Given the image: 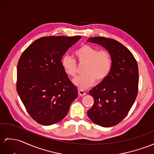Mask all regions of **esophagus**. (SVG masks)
Listing matches in <instances>:
<instances>
[{"label":"esophagus","mask_w":154,"mask_h":154,"mask_svg":"<svg viewBox=\"0 0 154 154\" xmlns=\"http://www.w3.org/2000/svg\"><path fill=\"white\" fill-rule=\"evenodd\" d=\"M78 94L80 95V96H81V97H83V96L85 95V94H86V92H85V91H84V90L79 89V90H78Z\"/></svg>","instance_id":"obj_1"}]
</instances>
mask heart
I'll return each mask as SVG.
<instances>
[{"label": "heart", "instance_id": "b5f03b06", "mask_svg": "<svg viewBox=\"0 0 154 154\" xmlns=\"http://www.w3.org/2000/svg\"><path fill=\"white\" fill-rule=\"evenodd\" d=\"M74 57L80 65H84V74L78 76L73 81L74 84L80 89L91 87L97 82L105 80L110 74L112 66V59L107 50H100L89 46L83 45L74 51ZM61 66L65 72L70 77L77 73V64L69 56L61 59Z\"/></svg>", "mask_w": 154, "mask_h": 154}]
</instances>
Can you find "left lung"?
<instances>
[{"label": "left lung", "mask_w": 154, "mask_h": 154, "mask_svg": "<svg viewBox=\"0 0 154 154\" xmlns=\"http://www.w3.org/2000/svg\"><path fill=\"white\" fill-rule=\"evenodd\" d=\"M87 42L104 47L112 59V69L107 78L89 91L94 104L88 111V116L98 125H116L125 118L137 98V61L128 49L115 40L96 36L89 38Z\"/></svg>", "instance_id": "left-lung-1"}]
</instances>
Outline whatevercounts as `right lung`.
Here are the masks:
<instances>
[{
	"label": "right lung",
	"mask_w": 154,
	"mask_h": 154,
	"mask_svg": "<svg viewBox=\"0 0 154 154\" xmlns=\"http://www.w3.org/2000/svg\"><path fill=\"white\" fill-rule=\"evenodd\" d=\"M80 36L36 40L19 59L17 91L32 118L43 125L61 121L76 99L78 89L63 70L61 59Z\"/></svg>",
	"instance_id": "right-lung-1"
}]
</instances>
